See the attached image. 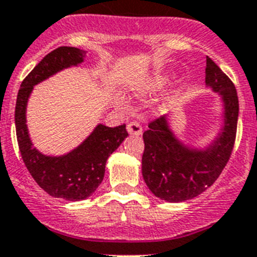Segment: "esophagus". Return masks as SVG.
Returning a JSON list of instances; mask_svg holds the SVG:
<instances>
[{
  "label": "esophagus",
  "instance_id": "obj_1",
  "mask_svg": "<svg viewBox=\"0 0 257 257\" xmlns=\"http://www.w3.org/2000/svg\"><path fill=\"white\" fill-rule=\"evenodd\" d=\"M126 129H128L129 135L140 136L142 133V126H141V125H140V122H137V121L129 122L128 126H126Z\"/></svg>",
  "mask_w": 257,
  "mask_h": 257
}]
</instances>
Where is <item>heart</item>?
Here are the masks:
<instances>
[{
    "instance_id": "1",
    "label": "heart",
    "mask_w": 257,
    "mask_h": 257,
    "mask_svg": "<svg viewBox=\"0 0 257 257\" xmlns=\"http://www.w3.org/2000/svg\"><path fill=\"white\" fill-rule=\"evenodd\" d=\"M169 82V77L161 75V77H154V78L149 79L145 85H142L140 87V94L142 95H152L154 92H158L159 90L165 87L166 83Z\"/></svg>"
}]
</instances>
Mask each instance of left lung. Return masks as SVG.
I'll return each mask as SVG.
<instances>
[{
    "label": "left lung",
    "mask_w": 257,
    "mask_h": 257,
    "mask_svg": "<svg viewBox=\"0 0 257 257\" xmlns=\"http://www.w3.org/2000/svg\"><path fill=\"white\" fill-rule=\"evenodd\" d=\"M205 82L219 92L223 102V128L204 150L192 149L172 133L167 116L149 124L144 132L142 176L149 189L161 200L182 202L209 188L227 165L236 137L239 102L234 83L212 59L206 57Z\"/></svg>",
    "instance_id": "8db88e82"
}]
</instances>
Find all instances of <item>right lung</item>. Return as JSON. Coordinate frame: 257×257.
I'll list each match as a JSON object with an SVG mask.
<instances>
[{"instance_id": "1", "label": "right lung", "mask_w": 257, "mask_h": 257, "mask_svg": "<svg viewBox=\"0 0 257 257\" xmlns=\"http://www.w3.org/2000/svg\"><path fill=\"white\" fill-rule=\"evenodd\" d=\"M85 55V51L74 47L52 51L23 79L15 104L17 140L26 167L48 195L69 201L85 200L96 191L104 178L105 162L128 136L125 124L115 128L99 124L78 148L61 157H48L32 146L26 125V107L34 86L62 69L77 66Z\"/></svg>"}]
</instances>
